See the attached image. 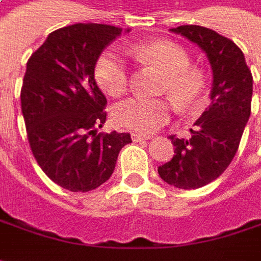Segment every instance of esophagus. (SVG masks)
<instances>
[{"label":"esophagus","mask_w":261,"mask_h":261,"mask_svg":"<svg viewBox=\"0 0 261 261\" xmlns=\"http://www.w3.org/2000/svg\"><path fill=\"white\" fill-rule=\"evenodd\" d=\"M131 139L134 143H139V141H143V140H150L151 136H146V134H140V133H131Z\"/></svg>","instance_id":"1"}]
</instances>
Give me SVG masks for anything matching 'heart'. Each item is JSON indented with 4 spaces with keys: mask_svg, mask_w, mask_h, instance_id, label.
I'll return each instance as SVG.
<instances>
[{
    "mask_svg": "<svg viewBox=\"0 0 261 261\" xmlns=\"http://www.w3.org/2000/svg\"><path fill=\"white\" fill-rule=\"evenodd\" d=\"M134 58L165 73L160 91L169 94L179 110L198 105L205 91L201 72L191 69L188 51L172 41L159 40L136 44L130 49ZM94 75L99 88L111 96H120L128 88V68L114 50H105L96 59ZM173 113L167 98L134 96L120 102L114 110V121L120 127L137 133H153L165 125Z\"/></svg>",
    "mask_w": 261,
    "mask_h": 261,
    "instance_id": "heart-1",
    "label": "heart"
}]
</instances>
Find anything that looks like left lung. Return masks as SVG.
Instances as JSON below:
<instances>
[{
    "label": "left lung",
    "mask_w": 261,
    "mask_h": 261,
    "mask_svg": "<svg viewBox=\"0 0 261 261\" xmlns=\"http://www.w3.org/2000/svg\"><path fill=\"white\" fill-rule=\"evenodd\" d=\"M170 32L198 44L212 68L211 105L191 128V139L170 136L175 154L159 166L160 177L180 189H198L215 180L237 153L251 113L253 76L241 49L232 40L201 25Z\"/></svg>",
    "instance_id": "1"
}]
</instances>
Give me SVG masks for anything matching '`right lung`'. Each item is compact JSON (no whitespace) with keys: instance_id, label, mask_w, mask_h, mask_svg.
I'll return each instance as SVG.
<instances>
[{"instance_id":"right-lung-1","label":"right lung","mask_w":261,"mask_h":261,"mask_svg":"<svg viewBox=\"0 0 261 261\" xmlns=\"http://www.w3.org/2000/svg\"><path fill=\"white\" fill-rule=\"evenodd\" d=\"M121 32L107 24L68 25L50 33L27 62L21 111L33 156L72 192L107 182L131 143L128 133H96L107 120V98L95 82V63Z\"/></svg>"}]
</instances>
